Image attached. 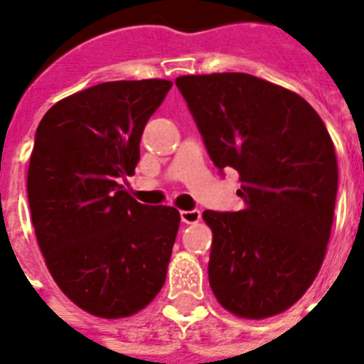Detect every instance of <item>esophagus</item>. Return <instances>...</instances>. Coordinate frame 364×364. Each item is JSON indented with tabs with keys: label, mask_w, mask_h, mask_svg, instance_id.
Returning a JSON list of instances; mask_svg holds the SVG:
<instances>
[{
	"label": "esophagus",
	"mask_w": 364,
	"mask_h": 364,
	"mask_svg": "<svg viewBox=\"0 0 364 364\" xmlns=\"http://www.w3.org/2000/svg\"><path fill=\"white\" fill-rule=\"evenodd\" d=\"M202 219V213L200 210H188V211H181V221L185 225H194V223H198Z\"/></svg>",
	"instance_id": "esophagus-1"
}]
</instances>
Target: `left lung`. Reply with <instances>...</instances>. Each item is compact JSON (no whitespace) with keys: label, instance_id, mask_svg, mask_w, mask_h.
<instances>
[{"label":"left lung","instance_id":"obj_1","mask_svg":"<svg viewBox=\"0 0 364 364\" xmlns=\"http://www.w3.org/2000/svg\"><path fill=\"white\" fill-rule=\"evenodd\" d=\"M219 170L240 173V211H204L210 287L245 319L282 314L321 268L338 188L333 139L304 98L247 73L177 77Z\"/></svg>","mask_w":364,"mask_h":364}]
</instances>
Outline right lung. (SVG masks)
Wrapping results in <instances>:
<instances>
[{"instance_id":"add662e5","label":"right lung","mask_w":364,"mask_h":364,"mask_svg":"<svg viewBox=\"0 0 364 364\" xmlns=\"http://www.w3.org/2000/svg\"><path fill=\"white\" fill-rule=\"evenodd\" d=\"M171 81H111L45 113L28 168L37 243L62 293L105 319L134 316L166 282L179 211L139 204L122 183Z\"/></svg>"}]
</instances>
